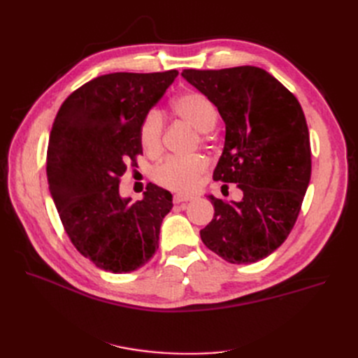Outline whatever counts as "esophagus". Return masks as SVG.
<instances>
[{
    "mask_svg": "<svg viewBox=\"0 0 358 358\" xmlns=\"http://www.w3.org/2000/svg\"><path fill=\"white\" fill-rule=\"evenodd\" d=\"M194 197L191 196H182V194H176L175 197H173V203L175 204H179V203H183V201H191Z\"/></svg>",
    "mask_w": 358,
    "mask_h": 358,
    "instance_id": "1",
    "label": "esophagus"
}]
</instances>
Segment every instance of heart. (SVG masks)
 <instances>
[{"label": "heart", "mask_w": 358, "mask_h": 358, "mask_svg": "<svg viewBox=\"0 0 358 358\" xmlns=\"http://www.w3.org/2000/svg\"><path fill=\"white\" fill-rule=\"evenodd\" d=\"M171 110L180 121L200 131V142L210 138V129L218 121V109L208 95L199 91L179 94L171 101ZM162 117L157 110H149L140 122L138 140L146 154H158L162 146ZM208 169V159L201 155L191 158L169 157L154 169L152 178L161 187L171 191L189 192L197 187L200 176Z\"/></svg>", "instance_id": "1"}]
</instances>
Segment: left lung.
Returning <instances> with one entry per match:
<instances>
[{"label": "left lung", "instance_id": "1", "mask_svg": "<svg viewBox=\"0 0 358 358\" xmlns=\"http://www.w3.org/2000/svg\"><path fill=\"white\" fill-rule=\"evenodd\" d=\"M182 76L209 96L225 122L213 180L243 192L231 203L209 196L215 215L200 237L225 262L255 263L285 242L301 209L312 170L305 113L294 94L263 69H189Z\"/></svg>", "mask_w": 358, "mask_h": 358}]
</instances>
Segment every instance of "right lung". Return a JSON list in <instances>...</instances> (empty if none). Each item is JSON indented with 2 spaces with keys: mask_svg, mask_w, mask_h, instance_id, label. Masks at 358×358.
Returning <instances> with one entry per match:
<instances>
[{
  "mask_svg": "<svg viewBox=\"0 0 358 358\" xmlns=\"http://www.w3.org/2000/svg\"><path fill=\"white\" fill-rule=\"evenodd\" d=\"M178 70L110 73L71 92L53 121L46 158L52 199L73 246L101 270L128 273L154 257L171 194L148 183L143 200L119 196L142 155L138 127Z\"/></svg>",
  "mask_w": 358,
  "mask_h": 358,
  "instance_id": "right-lung-1",
  "label": "right lung"
}]
</instances>
